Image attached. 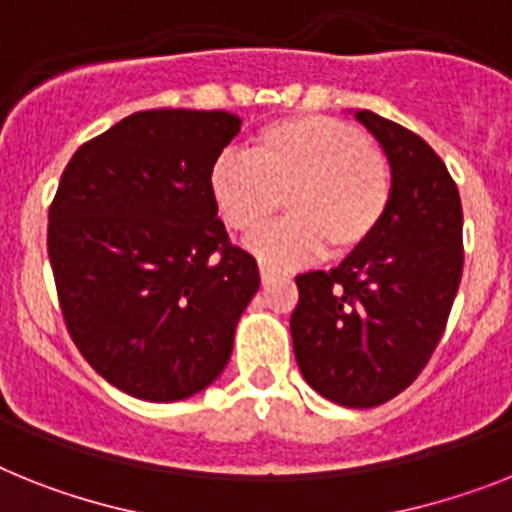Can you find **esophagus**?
<instances>
[{
    "instance_id": "esophagus-1",
    "label": "esophagus",
    "mask_w": 512,
    "mask_h": 512,
    "mask_svg": "<svg viewBox=\"0 0 512 512\" xmlns=\"http://www.w3.org/2000/svg\"><path fill=\"white\" fill-rule=\"evenodd\" d=\"M259 272H261V282H264V285H269V282H274L277 277H280V272H277V269H272V266H266V264H259Z\"/></svg>"
}]
</instances>
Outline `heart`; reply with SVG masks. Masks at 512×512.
<instances>
[{"instance_id": "1", "label": "heart", "mask_w": 512, "mask_h": 512, "mask_svg": "<svg viewBox=\"0 0 512 512\" xmlns=\"http://www.w3.org/2000/svg\"><path fill=\"white\" fill-rule=\"evenodd\" d=\"M209 196L230 230L251 235L282 209L293 217L248 243L269 266H303L356 253L387 219L392 164L353 125L322 114L282 117L251 135L248 156L222 154L209 167Z\"/></svg>"}]
</instances>
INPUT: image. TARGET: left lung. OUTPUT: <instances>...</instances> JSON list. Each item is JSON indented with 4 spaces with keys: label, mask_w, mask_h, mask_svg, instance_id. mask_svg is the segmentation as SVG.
Listing matches in <instances>:
<instances>
[{
    "label": "left lung",
    "mask_w": 512,
    "mask_h": 512,
    "mask_svg": "<svg viewBox=\"0 0 512 512\" xmlns=\"http://www.w3.org/2000/svg\"><path fill=\"white\" fill-rule=\"evenodd\" d=\"M390 156L392 204L374 238L337 269L298 274L290 316L303 379L345 408H374L421 374L463 274L458 185L424 138L361 109Z\"/></svg>",
    "instance_id": "left-lung-1"
}]
</instances>
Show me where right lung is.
<instances>
[{"label":"right lung","mask_w":512,"mask_h":512,"mask_svg":"<svg viewBox=\"0 0 512 512\" xmlns=\"http://www.w3.org/2000/svg\"><path fill=\"white\" fill-rule=\"evenodd\" d=\"M238 133L222 109L135 112L62 172L46 238L59 308L83 358L133 398L209 387L259 290L209 196V167Z\"/></svg>","instance_id":"1"}]
</instances>
